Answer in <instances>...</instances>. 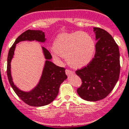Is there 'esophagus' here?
Instances as JSON below:
<instances>
[{
	"label": "esophagus",
	"mask_w": 129,
	"mask_h": 129,
	"mask_svg": "<svg viewBox=\"0 0 129 129\" xmlns=\"http://www.w3.org/2000/svg\"><path fill=\"white\" fill-rule=\"evenodd\" d=\"M65 72H66V74H67V76H70V75H72L74 74V72H73L72 70H68V69H67V70H65Z\"/></svg>",
	"instance_id": "esophagus-1"
}]
</instances>
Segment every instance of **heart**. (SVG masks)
I'll use <instances>...</instances> for the list:
<instances>
[{
	"mask_svg": "<svg viewBox=\"0 0 129 129\" xmlns=\"http://www.w3.org/2000/svg\"><path fill=\"white\" fill-rule=\"evenodd\" d=\"M55 55L66 57L68 64L74 68H81L94 59L95 43L89 34L81 31L59 34L53 44Z\"/></svg>",
	"mask_w": 129,
	"mask_h": 129,
	"instance_id": "1",
	"label": "heart"
}]
</instances>
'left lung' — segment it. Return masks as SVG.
<instances>
[{
  "instance_id": "8db88e82",
  "label": "left lung",
  "mask_w": 129,
  "mask_h": 129,
  "mask_svg": "<svg viewBox=\"0 0 129 129\" xmlns=\"http://www.w3.org/2000/svg\"><path fill=\"white\" fill-rule=\"evenodd\" d=\"M94 31L97 41L94 59L76 72L83 82L77 94L89 101L105 98L118 82L120 72L119 48L113 37L100 28H94Z\"/></svg>"
}]
</instances>
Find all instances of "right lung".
I'll use <instances>...</instances> for the list:
<instances>
[{
  "label": "right lung",
  "instance_id": "1",
  "mask_svg": "<svg viewBox=\"0 0 129 129\" xmlns=\"http://www.w3.org/2000/svg\"><path fill=\"white\" fill-rule=\"evenodd\" d=\"M45 38L44 32L41 30H28L22 33L17 38L14 44L9 50L7 65V75L11 87L16 94L21 100L29 106L42 107L50 104L56 98L59 93V86L64 81L67 79L65 68L56 66L50 61L52 55L47 49L42 47L44 58L46 59L43 68L41 77L37 86L29 92H24L17 87L13 81L11 74V61L14 55L16 44L19 42L38 41L44 43Z\"/></svg>",
  "mask_w": 129,
  "mask_h": 129
}]
</instances>
